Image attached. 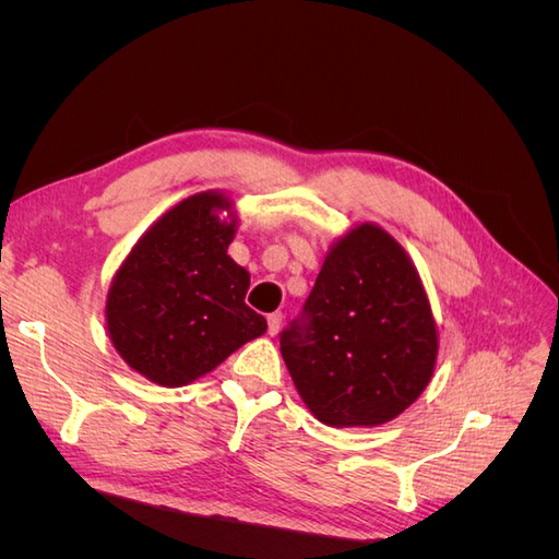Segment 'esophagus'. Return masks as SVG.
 <instances>
[{
	"instance_id": "1",
	"label": "esophagus",
	"mask_w": 559,
	"mask_h": 559,
	"mask_svg": "<svg viewBox=\"0 0 559 559\" xmlns=\"http://www.w3.org/2000/svg\"><path fill=\"white\" fill-rule=\"evenodd\" d=\"M280 326H282V312L267 314V333H270V335H277Z\"/></svg>"
}]
</instances>
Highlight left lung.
<instances>
[{
    "label": "left lung",
    "mask_w": 559,
    "mask_h": 559,
    "mask_svg": "<svg viewBox=\"0 0 559 559\" xmlns=\"http://www.w3.org/2000/svg\"><path fill=\"white\" fill-rule=\"evenodd\" d=\"M300 399L329 427H378L433 376L429 298L403 247L361 224L326 253L300 317L280 333Z\"/></svg>",
    "instance_id": "obj_1"
}]
</instances>
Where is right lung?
<instances>
[{
	"label": "right lung",
	"instance_id": "add662e5",
	"mask_svg": "<svg viewBox=\"0 0 559 559\" xmlns=\"http://www.w3.org/2000/svg\"><path fill=\"white\" fill-rule=\"evenodd\" d=\"M230 200L216 191L181 200L132 247L107 296V329L123 361L163 386L210 373L265 333L247 302L249 273L228 257Z\"/></svg>",
	"mask_w": 559,
	"mask_h": 559
}]
</instances>
